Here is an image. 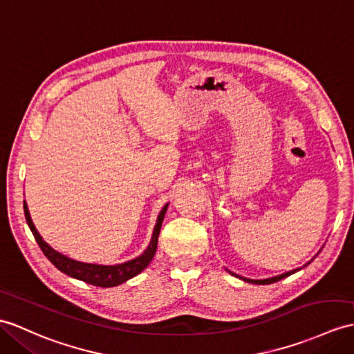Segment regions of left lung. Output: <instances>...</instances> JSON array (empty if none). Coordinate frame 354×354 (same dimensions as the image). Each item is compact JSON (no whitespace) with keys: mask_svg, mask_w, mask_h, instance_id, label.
<instances>
[{"mask_svg":"<svg viewBox=\"0 0 354 354\" xmlns=\"http://www.w3.org/2000/svg\"><path fill=\"white\" fill-rule=\"evenodd\" d=\"M317 257V254H315ZM314 259V258H312ZM310 259V261H312ZM309 261V262H310ZM308 262V264H309ZM308 264H305L303 267H300V268H294V270H291V271H286V273H283V274H279V276H274V277H268V279H249V277H243V276H240V274H235L234 271H229V273H231L232 276H235V277H240V279H243L244 282H249V283H257V285H268V283H274V282H277V281H281V279H285V277H288V276H291V274H294L295 271H299V270H301V268H305Z\"/></svg>","mask_w":354,"mask_h":354,"instance_id":"left-lung-1","label":"left lung"}]
</instances>
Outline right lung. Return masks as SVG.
Returning <instances> with one entry per match:
<instances>
[{
	"instance_id": "1",
	"label": "right lung",
	"mask_w": 354,
	"mask_h": 354,
	"mask_svg": "<svg viewBox=\"0 0 354 354\" xmlns=\"http://www.w3.org/2000/svg\"><path fill=\"white\" fill-rule=\"evenodd\" d=\"M167 207H169V203L164 205L162 209L160 211V214L157 217V223H155L153 232H152L151 243L142 254H138V257H136L131 261L122 262V264L104 266V264H92V262H83V261L72 259L69 257H66V254H63L62 252H57L55 249H53L51 245H49L44 240L42 235L39 234L35 223H32V220H31L27 202L24 201V212H26V220L28 223V227L32 232V235H35L39 248L42 249V252L45 253V257L51 261L53 264L62 271V273L68 274L73 279H78V281L87 282L90 285L102 286V288H111V286H118L123 282H127L131 277H134L138 273H142V271L151 264L153 254H155V252H157L158 235L161 231L164 216H166Z\"/></svg>"
}]
</instances>
